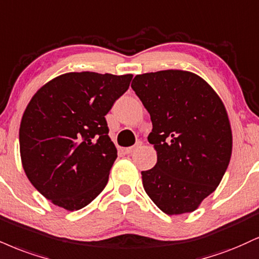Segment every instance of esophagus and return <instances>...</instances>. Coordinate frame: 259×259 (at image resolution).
<instances>
[{
    "mask_svg": "<svg viewBox=\"0 0 259 259\" xmlns=\"http://www.w3.org/2000/svg\"><path fill=\"white\" fill-rule=\"evenodd\" d=\"M140 146H141V142H138L135 146H132V147H127V148L124 149V152H125L126 154H130V153H133V152L135 151L136 148H139Z\"/></svg>",
    "mask_w": 259,
    "mask_h": 259,
    "instance_id": "34e87169",
    "label": "esophagus"
}]
</instances>
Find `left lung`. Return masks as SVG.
<instances>
[{"label": "left lung", "instance_id": "left-lung-1", "mask_svg": "<svg viewBox=\"0 0 259 259\" xmlns=\"http://www.w3.org/2000/svg\"><path fill=\"white\" fill-rule=\"evenodd\" d=\"M132 88L151 116L148 142L157 164L142 185L166 214L192 212L223 179L233 135L223 101L198 74L165 70L138 74Z\"/></svg>", "mask_w": 259, "mask_h": 259}]
</instances>
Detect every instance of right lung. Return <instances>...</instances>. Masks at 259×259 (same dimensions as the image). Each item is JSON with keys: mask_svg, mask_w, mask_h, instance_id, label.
Returning <instances> with one entry per match:
<instances>
[{"mask_svg": "<svg viewBox=\"0 0 259 259\" xmlns=\"http://www.w3.org/2000/svg\"><path fill=\"white\" fill-rule=\"evenodd\" d=\"M133 74L67 72L37 90L19 129L23 169L53 204L77 211L104 191L117 148L105 116Z\"/></svg>", "mask_w": 259, "mask_h": 259, "instance_id": "obj_1", "label": "right lung"}]
</instances>
